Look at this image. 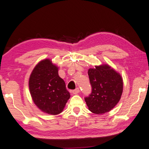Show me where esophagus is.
Segmentation results:
<instances>
[{
	"mask_svg": "<svg viewBox=\"0 0 149 149\" xmlns=\"http://www.w3.org/2000/svg\"><path fill=\"white\" fill-rule=\"evenodd\" d=\"M79 88H77L76 89H75V90H74L72 91V94H79Z\"/></svg>",
	"mask_w": 149,
	"mask_h": 149,
	"instance_id": "34e87169",
	"label": "esophagus"
}]
</instances>
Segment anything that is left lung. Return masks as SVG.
I'll return each instance as SVG.
<instances>
[{
	"label": "left lung",
	"instance_id": "left-lung-1",
	"mask_svg": "<svg viewBox=\"0 0 149 149\" xmlns=\"http://www.w3.org/2000/svg\"><path fill=\"white\" fill-rule=\"evenodd\" d=\"M92 93L84 98L88 110L96 114H103L118 103L123 89L119 73L107 64L95 66L88 71Z\"/></svg>",
	"mask_w": 149,
	"mask_h": 149
}]
</instances>
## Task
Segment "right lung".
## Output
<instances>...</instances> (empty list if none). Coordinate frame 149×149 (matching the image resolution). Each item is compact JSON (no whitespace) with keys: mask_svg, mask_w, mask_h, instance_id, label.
<instances>
[{"mask_svg":"<svg viewBox=\"0 0 149 149\" xmlns=\"http://www.w3.org/2000/svg\"><path fill=\"white\" fill-rule=\"evenodd\" d=\"M58 70L50 59H44L35 66L29 79V89L33 103L42 112L51 115L62 112L70 97Z\"/></svg>","mask_w":149,"mask_h":149,"instance_id":"obj_1","label":"right lung"}]
</instances>
